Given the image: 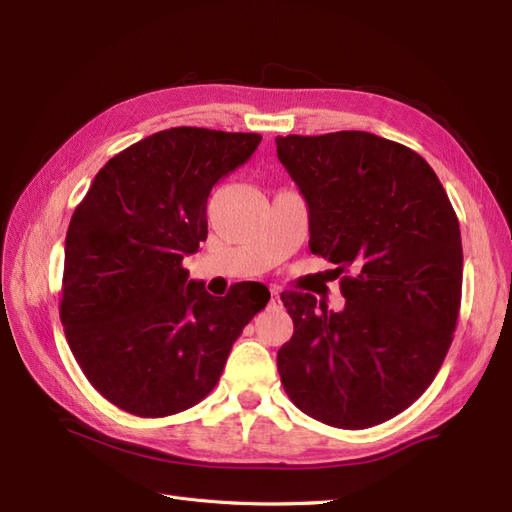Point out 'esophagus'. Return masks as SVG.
I'll use <instances>...</instances> for the list:
<instances>
[{
    "instance_id": "esophagus-1",
    "label": "esophagus",
    "mask_w": 512,
    "mask_h": 512,
    "mask_svg": "<svg viewBox=\"0 0 512 512\" xmlns=\"http://www.w3.org/2000/svg\"><path fill=\"white\" fill-rule=\"evenodd\" d=\"M280 303V288H271V305H277Z\"/></svg>"
}]
</instances>
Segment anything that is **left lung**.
<instances>
[{"label":"left lung","instance_id":"obj_1","mask_svg":"<svg viewBox=\"0 0 512 512\" xmlns=\"http://www.w3.org/2000/svg\"><path fill=\"white\" fill-rule=\"evenodd\" d=\"M309 211V250L337 265L346 305L282 292L294 333L277 352L307 416L367 429L425 393L451 348L463 250L440 179L416 151L369 132L277 136Z\"/></svg>","mask_w":512,"mask_h":512}]
</instances>
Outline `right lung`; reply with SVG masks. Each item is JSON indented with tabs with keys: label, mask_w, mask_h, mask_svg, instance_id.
<instances>
[{
	"label": "right lung",
	"mask_w": 512,
	"mask_h": 512,
	"mask_svg": "<svg viewBox=\"0 0 512 512\" xmlns=\"http://www.w3.org/2000/svg\"><path fill=\"white\" fill-rule=\"evenodd\" d=\"M262 136L207 128L151 134L108 160L74 209L59 318L76 363L117 408L188 410L218 384L232 344L269 301L211 297L183 258L207 239V198Z\"/></svg>",
	"instance_id": "obj_1"
}]
</instances>
